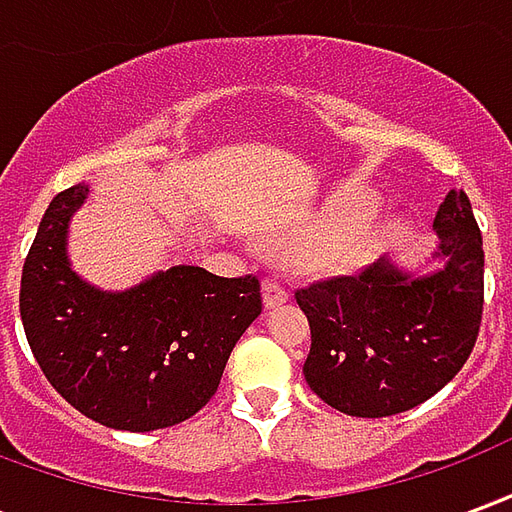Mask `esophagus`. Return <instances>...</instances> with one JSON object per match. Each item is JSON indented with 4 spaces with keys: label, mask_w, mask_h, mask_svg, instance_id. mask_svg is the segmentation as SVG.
Instances as JSON below:
<instances>
[{
    "label": "esophagus",
    "mask_w": 512,
    "mask_h": 512,
    "mask_svg": "<svg viewBox=\"0 0 512 512\" xmlns=\"http://www.w3.org/2000/svg\"><path fill=\"white\" fill-rule=\"evenodd\" d=\"M263 301H266V307H279L282 301H288V288H285V282L279 277H266L263 282Z\"/></svg>",
    "instance_id": "obj_1"
}]
</instances>
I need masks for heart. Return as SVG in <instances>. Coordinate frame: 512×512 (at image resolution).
Masks as SVG:
<instances>
[{"label": "heart", "instance_id": "1", "mask_svg": "<svg viewBox=\"0 0 512 512\" xmlns=\"http://www.w3.org/2000/svg\"><path fill=\"white\" fill-rule=\"evenodd\" d=\"M376 205V194H367V191L334 197L326 202V208L312 222L310 230L301 235L299 246L321 249L318 266L323 271H332V274L354 271L365 263L378 241L376 224H361Z\"/></svg>", "mask_w": 512, "mask_h": 512}]
</instances>
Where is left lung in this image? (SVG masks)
Masks as SVG:
<instances>
[{"label":"left lung","instance_id":"8db88e82","mask_svg":"<svg viewBox=\"0 0 512 512\" xmlns=\"http://www.w3.org/2000/svg\"><path fill=\"white\" fill-rule=\"evenodd\" d=\"M444 266L411 277L381 257L354 277L296 290L310 321L304 378L348 417H392L450 384L472 354L483 321V235L463 189L433 219Z\"/></svg>","mask_w":512,"mask_h":512}]
</instances>
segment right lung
I'll list each match as a JSON object with an SVG mask.
<instances>
[{
  "label": "right lung",
  "mask_w": 512,
  "mask_h": 512,
  "mask_svg": "<svg viewBox=\"0 0 512 512\" xmlns=\"http://www.w3.org/2000/svg\"><path fill=\"white\" fill-rule=\"evenodd\" d=\"M90 186L60 191L21 271V323L43 376L84 417L147 433L194 417L230 351L263 310L260 279L172 266L136 288L101 290L68 260V224Z\"/></svg>",
  "instance_id": "add662e5"
}]
</instances>
